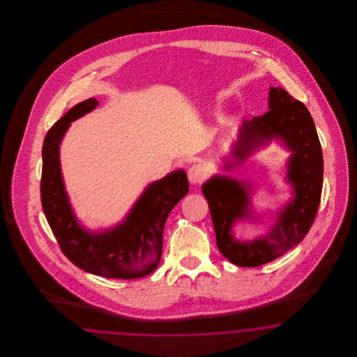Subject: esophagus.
<instances>
[{
  "mask_svg": "<svg viewBox=\"0 0 357 357\" xmlns=\"http://www.w3.org/2000/svg\"><path fill=\"white\" fill-rule=\"evenodd\" d=\"M208 176V172L206 167L200 163H194L190 169H188V181L192 184L202 183L206 181Z\"/></svg>",
  "mask_w": 357,
  "mask_h": 357,
  "instance_id": "obj_1",
  "label": "esophagus"
}]
</instances>
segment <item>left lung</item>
Returning a JSON list of instances; mask_svg holds the SVG:
<instances>
[{
    "label": "left lung",
    "mask_w": 357,
    "mask_h": 357,
    "mask_svg": "<svg viewBox=\"0 0 357 357\" xmlns=\"http://www.w3.org/2000/svg\"><path fill=\"white\" fill-rule=\"evenodd\" d=\"M268 102L270 111L243 121L233 157L242 162L272 139L282 141L292 151L287 181L292 184L294 196L279 212L270 233L251 241L233 237V224L252 215L246 182L216 175L202 187L216 231L217 248L239 267L266 264L298 245L313 225L321 203L324 155L309 109L281 87H271Z\"/></svg>",
    "instance_id": "8db88e82"
}]
</instances>
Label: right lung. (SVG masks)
Instances as JSON below:
<instances>
[{
	"instance_id": "add662e5",
	"label": "right lung",
	"mask_w": 357,
	"mask_h": 357,
	"mask_svg": "<svg viewBox=\"0 0 357 357\" xmlns=\"http://www.w3.org/2000/svg\"><path fill=\"white\" fill-rule=\"evenodd\" d=\"M97 105L94 98L78 103L45 135L40 181L44 215L60 249L78 268L111 279H139L161 260L166 218L188 192V179L184 170H176L151 183L127 218L109 230L93 233L79 227L65 192L59 151L70 123Z\"/></svg>"
}]
</instances>
